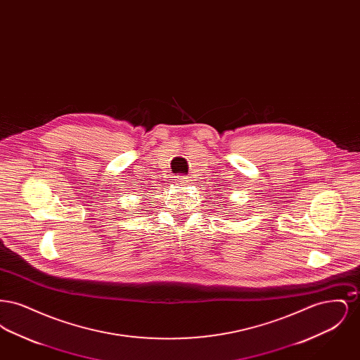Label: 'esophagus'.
Wrapping results in <instances>:
<instances>
[{"label": "esophagus", "mask_w": 360, "mask_h": 360, "mask_svg": "<svg viewBox=\"0 0 360 360\" xmlns=\"http://www.w3.org/2000/svg\"><path fill=\"white\" fill-rule=\"evenodd\" d=\"M175 182L178 185H186L188 182V178L185 176V175H178V176H175Z\"/></svg>", "instance_id": "obj_1"}]
</instances>
